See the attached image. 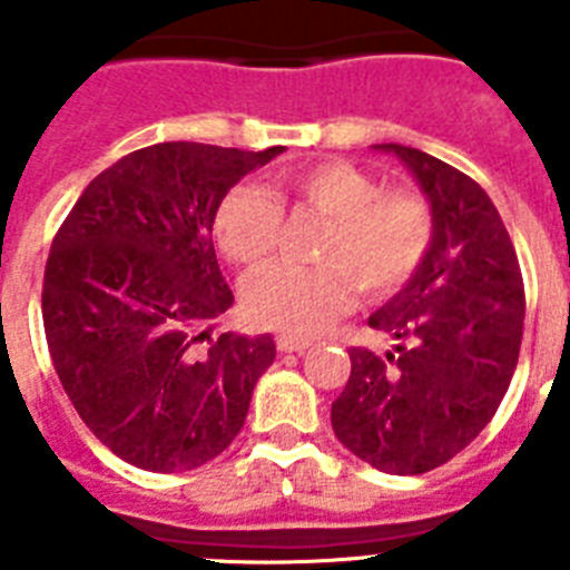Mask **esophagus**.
Listing matches in <instances>:
<instances>
[{
    "mask_svg": "<svg viewBox=\"0 0 570 570\" xmlns=\"http://www.w3.org/2000/svg\"><path fill=\"white\" fill-rule=\"evenodd\" d=\"M276 347L282 354H305L308 351V342L294 340V336H276Z\"/></svg>",
    "mask_w": 570,
    "mask_h": 570,
    "instance_id": "esophagus-1",
    "label": "esophagus"
}]
</instances>
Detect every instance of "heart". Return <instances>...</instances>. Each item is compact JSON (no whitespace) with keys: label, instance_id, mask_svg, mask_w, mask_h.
<instances>
[{"label":"heart","instance_id":"b5f03b06","mask_svg":"<svg viewBox=\"0 0 570 570\" xmlns=\"http://www.w3.org/2000/svg\"><path fill=\"white\" fill-rule=\"evenodd\" d=\"M276 196L325 219L314 245L320 265L276 262L250 276L245 311L262 328L311 336L360 294L400 291L425 259L434 239V214L411 188H382L376 176L342 159L296 165L276 174ZM282 208L256 185H236L214 214V239L236 265H259L274 250Z\"/></svg>","mask_w":570,"mask_h":570}]
</instances>
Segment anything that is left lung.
I'll return each mask as SVG.
<instances>
[{
    "label": "left lung",
    "instance_id": "8db88e82",
    "mask_svg": "<svg viewBox=\"0 0 570 570\" xmlns=\"http://www.w3.org/2000/svg\"><path fill=\"white\" fill-rule=\"evenodd\" d=\"M374 148L414 174L434 239L405 288L367 316L394 351H347L331 425L351 454L405 476L460 454L497 414L520 360L525 288L500 210L471 176L425 150Z\"/></svg>",
    "mask_w": 570,
    "mask_h": 570
}]
</instances>
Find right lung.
<instances>
[{"label":"right lung","instance_id":"obj_1","mask_svg":"<svg viewBox=\"0 0 570 570\" xmlns=\"http://www.w3.org/2000/svg\"><path fill=\"white\" fill-rule=\"evenodd\" d=\"M282 150H134L82 190L53 236L42 288L50 360L119 460L190 471L245 425L276 345L268 334L210 340L208 322L234 305L210 230L223 196Z\"/></svg>","mask_w":570,"mask_h":570}]
</instances>
